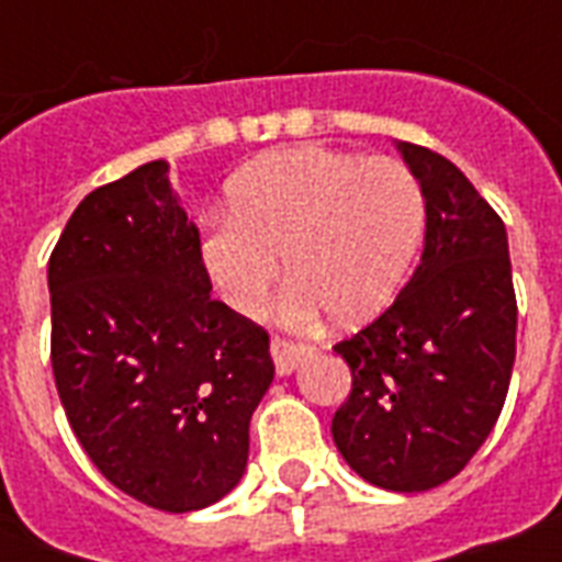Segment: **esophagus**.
<instances>
[{
	"label": "esophagus",
	"instance_id": "1",
	"mask_svg": "<svg viewBox=\"0 0 562 562\" xmlns=\"http://www.w3.org/2000/svg\"><path fill=\"white\" fill-rule=\"evenodd\" d=\"M271 356H273V364H277V373L289 375V373H294V370H297L300 361L306 359L308 347H303V344L282 341V338H273Z\"/></svg>",
	"mask_w": 562,
	"mask_h": 562
}]
</instances>
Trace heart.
Returning <instances> with one entry per match:
<instances>
[{"label":"heart","instance_id":"obj_1","mask_svg":"<svg viewBox=\"0 0 562 562\" xmlns=\"http://www.w3.org/2000/svg\"><path fill=\"white\" fill-rule=\"evenodd\" d=\"M426 203L408 166L317 145L247 162L229 183V210L203 221V273L238 315H259L282 271L294 277L280 317L308 329L338 312L368 321L400 291L417 254Z\"/></svg>","mask_w":562,"mask_h":562}]
</instances>
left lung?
<instances>
[{"mask_svg": "<svg viewBox=\"0 0 562 562\" xmlns=\"http://www.w3.org/2000/svg\"><path fill=\"white\" fill-rule=\"evenodd\" d=\"M396 151L426 203L423 256L393 306L333 347L352 373L333 440L373 487L423 493L454 479L496 426L516 359V294L493 206L440 154Z\"/></svg>", "mask_w": 562, "mask_h": 562, "instance_id": "8db88e82", "label": "left lung"}]
</instances>
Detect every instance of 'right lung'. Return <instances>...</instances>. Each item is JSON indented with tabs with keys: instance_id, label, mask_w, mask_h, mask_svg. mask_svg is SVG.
I'll list each match as a JSON object with an SVG mask.
<instances>
[{
	"instance_id": "right-lung-1",
	"label": "right lung",
	"mask_w": 562,
	"mask_h": 562,
	"mask_svg": "<svg viewBox=\"0 0 562 562\" xmlns=\"http://www.w3.org/2000/svg\"><path fill=\"white\" fill-rule=\"evenodd\" d=\"M198 227L151 160L95 189L48 259L52 370L83 452L122 493L201 510L247 470L268 335L210 297Z\"/></svg>"
}]
</instances>
